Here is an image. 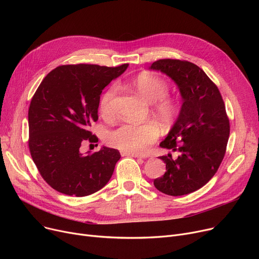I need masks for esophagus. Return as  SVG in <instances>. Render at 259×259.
<instances>
[{
  "label": "esophagus",
  "instance_id": "esophagus-1",
  "mask_svg": "<svg viewBox=\"0 0 259 259\" xmlns=\"http://www.w3.org/2000/svg\"><path fill=\"white\" fill-rule=\"evenodd\" d=\"M122 156H130V157H138V158H143V155L140 154H135V153H129V152H121Z\"/></svg>",
  "mask_w": 259,
  "mask_h": 259
}]
</instances>
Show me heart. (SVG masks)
I'll use <instances>...</instances> for the list:
<instances>
[{
  "instance_id": "b5f03b06",
  "label": "heart",
  "mask_w": 259,
  "mask_h": 259,
  "mask_svg": "<svg viewBox=\"0 0 259 259\" xmlns=\"http://www.w3.org/2000/svg\"><path fill=\"white\" fill-rule=\"evenodd\" d=\"M133 86L149 103L154 104V112L164 124H172L178 118L180 106L174 100L167 98L169 86L165 79L151 73H141L132 81ZM118 87L114 84L109 87L101 97L100 110L105 116L113 115V101ZM159 135L156 124L152 121L142 125L122 124L107 134V143L131 153H144Z\"/></svg>"
}]
</instances>
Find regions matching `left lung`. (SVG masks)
Listing matches in <instances>:
<instances>
[{"mask_svg": "<svg viewBox=\"0 0 259 259\" xmlns=\"http://www.w3.org/2000/svg\"><path fill=\"white\" fill-rule=\"evenodd\" d=\"M149 69L169 76L183 100L178 118L159 144L179 156H159L167 171L153 184L167 195L192 193L213 178L225 156L230 124L223 98L216 85L193 63L165 59L154 62Z\"/></svg>", "mask_w": 259, "mask_h": 259, "instance_id": "8db88e82", "label": "left lung"}]
</instances>
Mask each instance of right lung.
Listing matches in <instances>:
<instances>
[{
    "instance_id": "obj_1",
    "label": "right lung",
    "mask_w": 259,
    "mask_h": 259,
    "mask_svg": "<svg viewBox=\"0 0 259 259\" xmlns=\"http://www.w3.org/2000/svg\"><path fill=\"white\" fill-rule=\"evenodd\" d=\"M128 66H59L35 91L28 111L29 150L39 174L58 192L87 196L111 179L119 152L103 146L84 154L80 147L99 141L89 127L99 118L101 94Z\"/></svg>"
}]
</instances>
